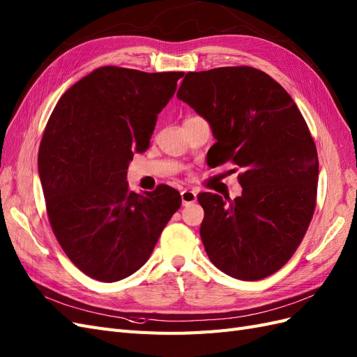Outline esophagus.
I'll return each mask as SVG.
<instances>
[{
    "mask_svg": "<svg viewBox=\"0 0 357 357\" xmlns=\"http://www.w3.org/2000/svg\"><path fill=\"white\" fill-rule=\"evenodd\" d=\"M181 199H182V205L187 206V205H191V203L196 202L197 195H196V191H192V190H184L181 192Z\"/></svg>",
    "mask_w": 357,
    "mask_h": 357,
    "instance_id": "1",
    "label": "esophagus"
}]
</instances>
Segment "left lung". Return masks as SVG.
Returning <instances> with one entry per match:
<instances>
[{"label": "left lung", "instance_id": "obj_1", "mask_svg": "<svg viewBox=\"0 0 357 357\" xmlns=\"http://www.w3.org/2000/svg\"><path fill=\"white\" fill-rule=\"evenodd\" d=\"M176 97L211 124L209 165L242 169L239 197H197L209 260L238 280L269 277L298 250L317 203L319 157L307 122L286 89L247 66L190 71Z\"/></svg>", "mask_w": 357, "mask_h": 357}]
</instances>
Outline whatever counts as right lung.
I'll use <instances>...</instances> for the list:
<instances>
[{"instance_id": "add662e5", "label": "right lung", "mask_w": 357, "mask_h": 357, "mask_svg": "<svg viewBox=\"0 0 357 357\" xmlns=\"http://www.w3.org/2000/svg\"><path fill=\"white\" fill-rule=\"evenodd\" d=\"M182 76L100 67L66 91L47 121L38 173L50 227L75 266L97 281L144 266L181 206L179 191L165 184L130 191L127 170L135 152L149 148Z\"/></svg>"}]
</instances>
